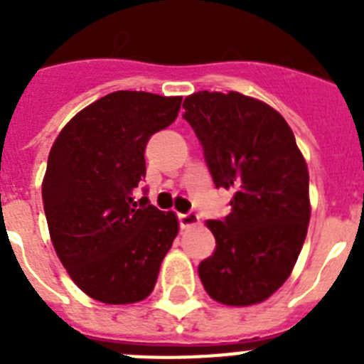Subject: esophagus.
Segmentation results:
<instances>
[{
	"label": "esophagus",
	"instance_id": "34e87169",
	"mask_svg": "<svg viewBox=\"0 0 364 364\" xmlns=\"http://www.w3.org/2000/svg\"><path fill=\"white\" fill-rule=\"evenodd\" d=\"M178 222H180V228H182V230H186V228H191V226H197L198 215H195V213H178Z\"/></svg>",
	"mask_w": 364,
	"mask_h": 364
}]
</instances>
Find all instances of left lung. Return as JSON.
Wrapping results in <instances>:
<instances>
[{"instance_id": "obj_1", "label": "left lung", "mask_w": 364, "mask_h": 364, "mask_svg": "<svg viewBox=\"0 0 364 364\" xmlns=\"http://www.w3.org/2000/svg\"><path fill=\"white\" fill-rule=\"evenodd\" d=\"M182 107L215 186L233 193L230 215L205 222L217 247L198 266L200 281L220 304H259L290 277L306 239V160L290 125L260 100L198 91Z\"/></svg>"}]
</instances>
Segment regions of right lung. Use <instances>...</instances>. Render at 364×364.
I'll return each instance as SVG.
<instances>
[{
    "label": "right lung",
    "instance_id": "right-lung-1",
    "mask_svg": "<svg viewBox=\"0 0 364 364\" xmlns=\"http://www.w3.org/2000/svg\"><path fill=\"white\" fill-rule=\"evenodd\" d=\"M182 96L117 91L70 118L54 140L41 184L58 259L83 294L133 304L153 291L178 218L134 189L149 138L178 117Z\"/></svg>",
    "mask_w": 364,
    "mask_h": 364
}]
</instances>
